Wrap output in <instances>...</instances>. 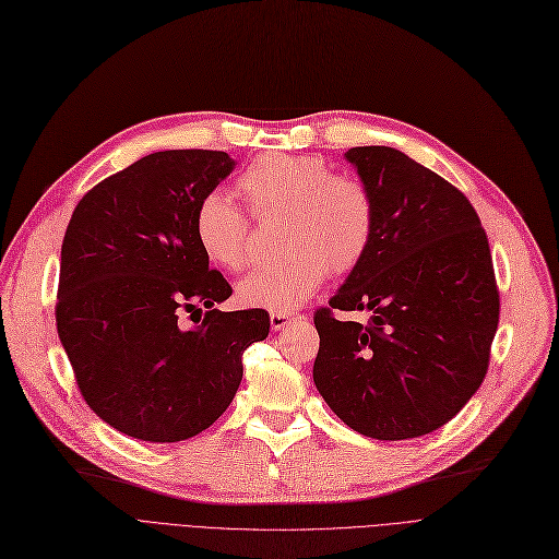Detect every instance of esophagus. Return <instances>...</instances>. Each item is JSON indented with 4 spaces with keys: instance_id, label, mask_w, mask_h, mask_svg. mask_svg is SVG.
<instances>
[{
    "instance_id": "esophagus-1",
    "label": "esophagus",
    "mask_w": 559,
    "mask_h": 559,
    "mask_svg": "<svg viewBox=\"0 0 559 559\" xmlns=\"http://www.w3.org/2000/svg\"><path fill=\"white\" fill-rule=\"evenodd\" d=\"M270 321H272V329L274 331H283V329H287L292 324H297V321H301V314H295V312H272Z\"/></svg>"
}]
</instances>
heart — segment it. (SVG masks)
Masks as SVG:
<instances>
[{"mask_svg":"<svg viewBox=\"0 0 559 559\" xmlns=\"http://www.w3.org/2000/svg\"><path fill=\"white\" fill-rule=\"evenodd\" d=\"M249 209L260 219H285V260L255 270L238 285L245 306L289 312L304 306L331 274L356 270L376 228L371 190L350 174H337L314 156L270 154L238 179ZM197 242L213 264L242 272L251 262V224L222 190L205 194L194 213Z\"/></svg>","mask_w":559,"mask_h":559,"instance_id":"1","label":"heart"}]
</instances>
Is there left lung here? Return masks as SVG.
Masks as SVG:
<instances>
[{"instance_id": "1", "label": "left lung", "mask_w": 559, "mask_h": 559, "mask_svg": "<svg viewBox=\"0 0 559 559\" xmlns=\"http://www.w3.org/2000/svg\"><path fill=\"white\" fill-rule=\"evenodd\" d=\"M376 201L373 240L329 308L314 312L312 378L365 437L413 439L451 421L489 367L498 287L480 217L455 186L392 146H354ZM335 309H369L367 325Z\"/></svg>"}]
</instances>
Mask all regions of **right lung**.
Instances as JSON below:
<instances>
[{
    "label": "right lung",
    "instance_id": "obj_1",
    "mask_svg": "<svg viewBox=\"0 0 559 559\" xmlns=\"http://www.w3.org/2000/svg\"><path fill=\"white\" fill-rule=\"evenodd\" d=\"M226 152H156L76 203L61 249L56 329L93 413L142 442L213 426L242 380V354L270 335L262 308L222 312L226 278L194 235L199 201L233 171ZM199 313L186 330L180 317Z\"/></svg>",
    "mask_w": 559,
    "mask_h": 559
}]
</instances>
